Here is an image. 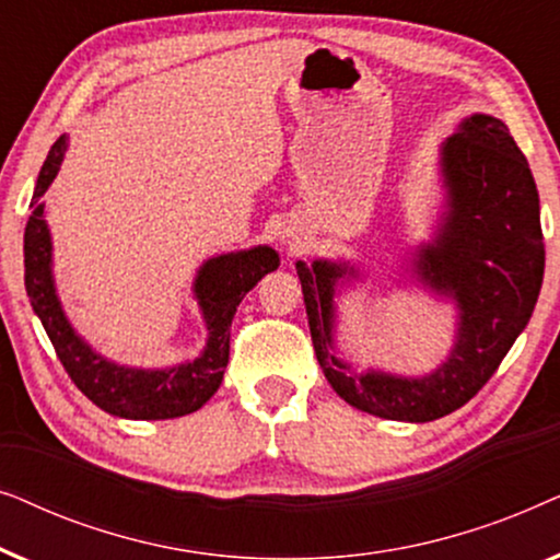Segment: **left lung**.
I'll use <instances>...</instances> for the list:
<instances>
[{"mask_svg":"<svg viewBox=\"0 0 560 560\" xmlns=\"http://www.w3.org/2000/svg\"><path fill=\"white\" fill-rule=\"evenodd\" d=\"M441 206L433 232L410 252L402 270L456 311L454 341L428 374L408 377L359 370L336 343L339 295L364 272L349 259H298L316 359L328 385L351 408L387 420L428 423L471 400L538 303L546 247L540 198L530 165L508 125L492 114H469L439 150Z\"/></svg>","mask_w":560,"mask_h":560,"instance_id":"8db88e82","label":"left lung"}]
</instances>
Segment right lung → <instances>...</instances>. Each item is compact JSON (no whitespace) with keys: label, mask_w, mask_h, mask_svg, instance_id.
<instances>
[{"label":"right lung","mask_w":560,"mask_h":560,"mask_svg":"<svg viewBox=\"0 0 560 560\" xmlns=\"http://www.w3.org/2000/svg\"><path fill=\"white\" fill-rule=\"evenodd\" d=\"M68 150L60 135L37 175L25 226V288L33 311L56 347L68 377L104 412L127 420H167L196 412L217 393L229 364V328L242 298L278 270L280 255L267 244L209 257L196 270L194 298L206 326L201 354L171 366H129L96 351L68 320L52 278V236L45 221V190L56 180Z\"/></svg>","instance_id":"add662e5"}]
</instances>
